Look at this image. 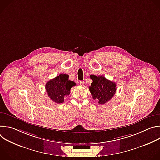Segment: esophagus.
Returning a JSON list of instances; mask_svg holds the SVG:
<instances>
[{
	"label": "esophagus",
	"mask_w": 160,
	"mask_h": 160,
	"mask_svg": "<svg viewBox=\"0 0 160 160\" xmlns=\"http://www.w3.org/2000/svg\"><path fill=\"white\" fill-rule=\"evenodd\" d=\"M79 83H80V85H83V83H84V82H83V81H80V82H79Z\"/></svg>",
	"instance_id": "1"
}]
</instances>
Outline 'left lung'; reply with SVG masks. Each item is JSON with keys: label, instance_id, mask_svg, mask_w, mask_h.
Here are the masks:
<instances>
[{"label": "left lung", "instance_id": "8db88e82", "mask_svg": "<svg viewBox=\"0 0 160 160\" xmlns=\"http://www.w3.org/2000/svg\"><path fill=\"white\" fill-rule=\"evenodd\" d=\"M92 82L89 86V90L94 99H98V103L104 104L112 99L116 93L117 84L106 79L104 76L91 75Z\"/></svg>", "mask_w": 160, "mask_h": 160}]
</instances>
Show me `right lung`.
<instances>
[{
	"label": "right lung",
	"mask_w": 160,
	"mask_h": 160,
	"mask_svg": "<svg viewBox=\"0 0 160 160\" xmlns=\"http://www.w3.org/2000/svg\"><path fill=\"white\" fill-rule=\"evenodd\" d=\"M68 75L61 73L47 82L45 89L52 101L58 104L62 103L64 98L70 94L71 88L76 85V83L68 80Z\"/></svg>",
	"instance_id": "add662e5"
}]
</instances>
